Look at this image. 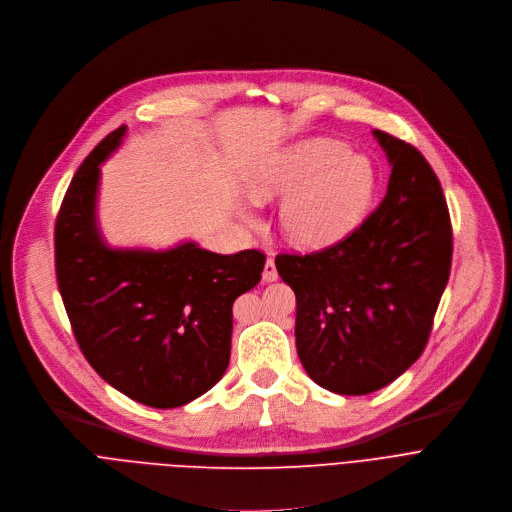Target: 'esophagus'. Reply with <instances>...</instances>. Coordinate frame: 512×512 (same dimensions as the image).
<instances>
[{
    "mask_svg": "<svg viewBox=\"0 0 512 512\" xmlns=\"http://www.w3.org/2000/svg\"><path fill=\"white\" fill-rule=\"evenodd\" d=\"M262 280H264V282H274V280H278V270H276V264H274L272 258H268L266 264H264Z\"/></svg>",
    "mask_w": 512,
    "mask_h": 512,
    "instance_id": "34e87169",
    "label": "esophagus"
}]
</instances>
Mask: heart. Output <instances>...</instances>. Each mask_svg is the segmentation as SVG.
I'll use <instances>...</instances> for the list:
<instances>
[{
	"label": "heart",
	"instance_id": "b5f03b06",
	"mask_svg": "<svg viewBox=\"0 0 512 512\" xmlns=\"http://www.w3.org/2000/svg\"><path fill=\"white\" fill-rule=\"evenodd\" d=\"M250 187L260 199L288 195L280 212L286 236L304 248H325L361 224L375 195V173L347 143L313 139L276 157Z\"/></svg>",
	"mask_w": 512,
	"mask_h": 512
}]
</instances>
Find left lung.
<instances>
[{
  "label": "left lung",
  "instance_id": "8db88e82",
  "mask_svg": "<svg viewBox=\"0 0 512 512\" xmlns=\"http://www.w3.org/2000/svg\"><path fill=\"white\" fill-rule=\"evenodd\" d=\"M391 175L379 208L341 242L278 254L296 294V351L321 387L365 395L424 353L452 266V224L442 185L410 143L373 131Z\"/></svg>",
  "mask_w": 512,
  "mask_h": 512
}]
</instances>
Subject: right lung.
I'll use <instances>...</instances> for the list:
<instances>
[{
	"label": "right lung",
	"mask_w": 512,
	"mask_h": 512,
	"mask_svg": "<svg viewBox=\"0 0 512 512\" xmlns=\"http://www.w3.org/2000/svg\"><path fill=\"white\" fill-rule=\"evenodd\" d=\"M102 139L74 173L54 230L56 280L76 343L127 397L169 410L228 369L232 304L264 270L260 250L214 254L187 242L165 252L113 250L96 228L100 163L125 137Z\"/></svg>",
	"instance_id": "add662e5"
}]
</instances>
